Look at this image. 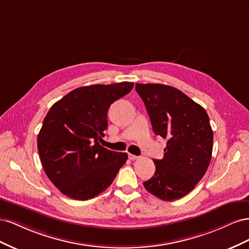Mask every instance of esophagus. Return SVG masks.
<instances>
[{"mask_svg":"<svg viewBox=\"0 0 249 249\" xmlns=\"http://www.w3.org/2000/svg\"><path fill=\"white\" fill-rule=\"evenodd\" d=\"M138 156H135V155H132V154H129V159L130 160H136V159H138Z\"/></svg>","mask_w":249,"mask_h":249,"instance_id":"obj_1","label":"esophagus"}]
</instances>
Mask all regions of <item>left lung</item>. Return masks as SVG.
Listing matches in <instances>:
<instances>
[{
  "label": "left lung",
  "mask_w": 249,
  "mask_h": 249,
  "mask_svg": "<svg viewBox=\"0 0 249 249\" xmlns=\"http://www.w3.org/2000/svg\"><path fill=\"white\" fill-rule=\"evenodd\" d=\"M153 131L166 139L156 172L143 183L162 200L182 198L205 176L212 158L213 131L206 110L180 90L162 84H136Z\"/></svg>",
  "instance_id": "left-lung-1"
}]
</instances>
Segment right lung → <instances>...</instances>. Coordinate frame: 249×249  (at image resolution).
Segmentation results:
<instances>
[{"mask_svg":"<svg viewBox=\"0 0 249 249\" xmlns=\"http://www.w3.org/2000/svg\"><path fill=\"white\" fill-rule=\"evenodd\" d=\"M134 83L91 85L72 90L44 117L37 148L44 172L60 192L78 200L91 199L112 184L127 160L99 140L107 129L112 103L129 93Z\"/></svg>","mask_w":249,"mask_h":249,"instance_id":"add662e5","label":"right lung"}]
</instances>
